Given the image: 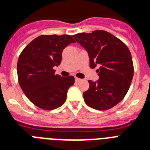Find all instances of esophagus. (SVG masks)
<instances>
[{
	"label": "esophagus",
	"instance_id": "1",
	"mask_svg": "<svg viewBox=\"0 0 150 150\" xmlns=\"http://www.w3.org/2000/svg\"><path fill=\"white\" fill-rule=\"evenodd\" d=\"M80 80H81V79H80V78L75 77V81H76V82H80Z\"/></svg>",
	"mask_w": 150,
	"mask_h": 150
}]
</instances>
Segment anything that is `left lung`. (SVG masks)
I'll return each mask as SVG.
<instances>
[{"label": "left lung", "mask_w": 150, "mask_h": 150, "mask_svg": "<svg viewBox=\"0 0 150 150\" xmlns=\"http://www.w3.org/2000/svg\"><path fill=\"white\" fill-rule=\"evenodd\" d=\"M73 37L88 52L90 68L100 66L96 70L100 79L88 80L84 101L95 110H110L124 98L130 86L134 73L130 51L122 40L102 30Z\"/></svg>", "instance_id": "1"}]
</instances>
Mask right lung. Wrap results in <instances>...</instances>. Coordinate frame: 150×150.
Returning <instances> with one entry per match:
<instances>
[{"mask_svg": "<svg viewBox=\"0 0 150 150\" xmlns=\"http://www.w3.org/2000/svg\"><path fill=\"white\" fill-rule=\"evenodd\" d=\"M71 43L75 40L68 34H44L33 40L20 54L17 70L21 88L42 110H52L62 106L68 89L74 85V76H60L54 69L60 65L62 52Z\"/></svg>", "mask_w": 150, "mask_h": 150, "instance_id": "1", "label": "right lung"}]
</instances>
